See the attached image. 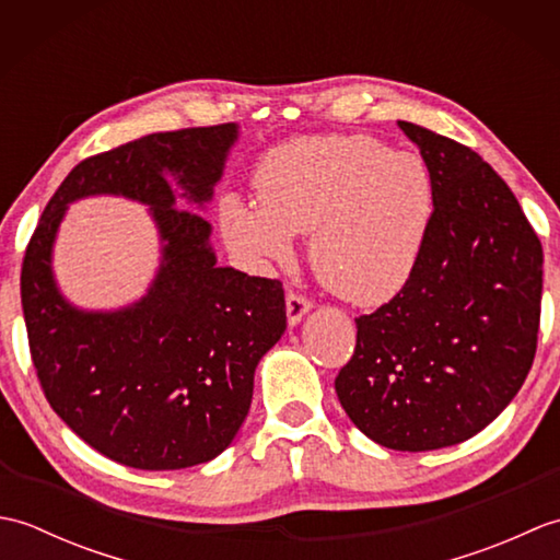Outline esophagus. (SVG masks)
Wrapping results in <instances>:
<instances>
[{"label": "esophagus", "instance_id": "1", "mask_svg": "<svg viewBox=\"0 0 560 560\" xmlns=\"http://www.w3.org/2000/svg\"><path fill=\"white\" fill-rule=\"evenodd\" d=\"M311 307H313V303L307 301V299H303V295L289 293V295H287V317H289V325H291V327L301 325V319H303L307 313H311Z\"/></svg>", "mask_w": 560, "mask_h": 560}]
</instances>
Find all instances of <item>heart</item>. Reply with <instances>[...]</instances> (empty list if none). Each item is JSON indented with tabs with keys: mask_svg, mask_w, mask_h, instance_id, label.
Returning <instances> with one entry per match:
<instances>
[{
	"mask_svg": "<svg viewBox=\"0 0 560 560\" xmlns=\"http://www.w3.org/2000/svg\"><path fill=\"white\" fill-rule=\"evenodd\" d=\"M257 205L229 195L221 231L255 267L287 265L311 233L315 277L337 299L395 301L421 269L438 221V180L423 156L363 135L307 137L269 151L255 173Z\"/></svg>",
	"mask_w": 560,
	"mask_h": 560,
	"instance_id": "b5f03b06",
	"label": "heart"
}]
</instances>
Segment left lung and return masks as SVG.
Listing matches in <instances>:
<instances>
[{
    "instance_id": "1",
    "label": "left lung",
    "mask_w": 560,
    "mask_h": 560,
    "mask_svg": "<svg viewBox=\"0 0 560 560\" xmlns=\"http://www.w3.org/2000/svg\"><path fill=\"white\" fill-rule=\"evenodd\" d=\"M438 180L421 269L395 301L355 319L335 380L353 425L377 445L464 443L515 399L537 351L544 253L520 201L477 151L399 122Z\"/></svg>"
}]
</instances>
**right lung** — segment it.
<instances>
[{"label": "right lung", "instance_id": "right-lung-1", "mask_svg": "<svg viewBox=\"0 0 560 560\" xmlns=\"http://www.w3.org/2000/svg\"><path fill=\"white\" fill-rule=\"evenodd\" d=\"M237 139L235 122L195 127L81 161L28 243L21 305L45 397L83 443L125 467L171 471L219 457L249 411L257 363L287 331L281 283L219 267L201 217ZM89 196L144 203L160 231L145 295L113 312L74 306L54 279L58 225Z\"/></svg>", "mask_w": 560, "mask_h": 560}]
</instances>
